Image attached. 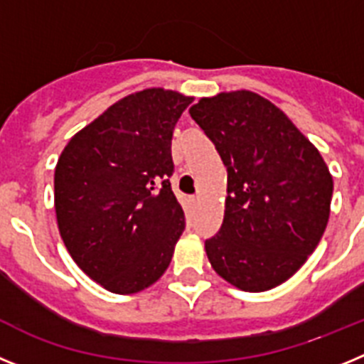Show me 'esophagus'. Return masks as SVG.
I'll list each match as a JSON object with an SVG mask.
<instances>
[{"instance_id":"1","label":"esophagus","mask_w":364,"mask_h":364,"mask_svg":"<svg viewBox=\"0 0 364 364\" xmlns=\"http://www.w3.org/2000/svg\"><path fill=\"white\" fill-rule=\"evenodd\" d=\"M198 202H200V198H198V197H193V204H198Z\"/></svg>"}]
</instances>
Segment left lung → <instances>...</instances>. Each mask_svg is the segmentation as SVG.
Returning a JSON list of instances; mask_svg holds the SVG:
<instances>
[{
	"instance_id": "1",
	"label": "left lung",
	"mask_w": 364,
	"mask_h": 364,
	"mask_svg": "<svg viewBox=\"0 0 364 364\" xmlns=\"http://www.w3.org/2000/svg\"><path fill=\"white\" fill-rule=\"evenodd\" d=\"M189 114L228 167L224 220L205 240L211 268L239 290H272L306 262L326 230L333 193L326 162L257 92L200 98Z\"/></svg>"
}]
</instances>
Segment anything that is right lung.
I'll return each instance as SVG.
<instances>
[{"mask_svg":"<svg viewBox=\"0 0 364 364\" xmlns=\"http://www.w3.org/2000/svg\"><path fill=\"white\" fill-rule=\"evenodd\" d=\"M191 96L151 87L118 100L74 134L54 171L67 252L85 275L129 295L159 281L184 231L171 191L173 131Z\"/></svg>","mask_w":364,"mask_h":364,"instance_id":"right-lung-1","label":"right lung"}]
</instances>
